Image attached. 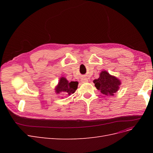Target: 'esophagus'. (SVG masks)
I'll return each instance as SVG.
<instances>
[{"label":"esophagus","instance_id":"esophagus-1","mask_svg":"<svg viewBox=\"0 0 153 153\" xmlns=\"http://www.w3.org/2000/svg\"><path fill=\"white\" fill-rule=\"evenodd\" d=\"M81 81H82V83H85V82H88V80L87 79V78H83V79H82Z\"/></svg>","mask_w":153,"mask_h":153}]
</instances>
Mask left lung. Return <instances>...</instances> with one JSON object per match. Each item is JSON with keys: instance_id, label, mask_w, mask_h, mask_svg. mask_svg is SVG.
Segmentation results:
<instances>
[{"instance_id": "left-lung-1", "label": "left lung", "mask_w": 153, "mask_h": 153, "mask_svg": "<svg viewBox=\"0 0 153 153\" xmlns=\"http://www.w3.org/2000/svg\"><path fill=\"white\" fill-rule=\"evenodd\" d=\"M97 89L106 96H114L119 91L121 82L116 76L111 75L106 71H101L98 79L93 80Z\"/></svg>"}]
</instances>
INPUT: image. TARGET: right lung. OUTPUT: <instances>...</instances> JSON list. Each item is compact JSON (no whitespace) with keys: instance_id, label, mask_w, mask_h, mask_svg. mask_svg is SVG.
I'll return each instance as SVG.
<instances>
[{"instance_id":"1","label":"right lung","mask_w":153,"mask_h":153,"mask_svg":"<svg viewBox=\"0 0 153 153\" xmlns=\"http://www.w3.org/2000/svg\"><path fill=\"white\" fill-rule=\"evenodd\" d=\"M78 85V82H69L65 77L62 76L60 78L58 84L55 88V93L59 94L63 92L66 95L70 96L76 91Z\"/></svg>"}]
</instances>
